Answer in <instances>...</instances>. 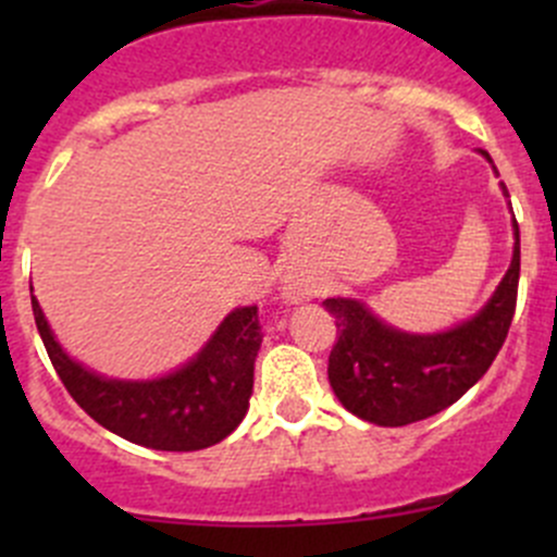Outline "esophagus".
<instances>
[{
	"instance_id": "esophagus-1",
	"label": "esophagus",
	"mask_w": 557,
	"mask_h": 557,
	"mask_svg": "<svg viewBox=\"0 0 557 557\" xmlns=\"http://www.w3.org/2000/svg\"><path fill=\"white\" fill-rule=\"evenodd\" d=\"M285 294H288L290 301H305L307 296H310V288H307V285H301V283H294V285H288V288H285Z\"/></svg>"
}]
</instances>
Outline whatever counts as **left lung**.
I'll list each match as a JSON object with an SVG mask.
<instances>
[{
  "mask_svg": "<svg viewBox=\"0 0 557 557\" xmlns=\"http://www.w3.org/2000/svg\"><path fill=\"white\" fill-rule=\"evenodd\" d=\"M487 161L491 156L480 150ZM493 164V161H491ZM504 196H509L502 183ZM493 299L466 323L442 334H407L385 325L356 299H325L336 334L329 383L342 407L377 425H409L458 401L491 369L512 325L520 280V228Z\"/></svg>",
  "mask_w": 557,
  "mask_h": 557,
  "instance_id": "8db88e82",
  "label": "left lung"
}]
</instances>
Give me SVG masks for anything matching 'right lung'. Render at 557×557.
<instances>
[{"mask_svg":"<svg viewBox=\"0 0 557 557\" xmlns=\"http://www.w3.org/2000/svg\"><path fill=\"white\" fill-rule=\"evenodd\" d=\"M32 310L61 383L81 409L112 434L153 450L190 453L218 445L243 423L263 339L258 307L234 310L194 361L148 383L88 372L61 350L35 296Z\"/></svg>","mask_w":557,"mask_h":557,"instance_id":"add662e5","label":"right lung"}]
</instances>
